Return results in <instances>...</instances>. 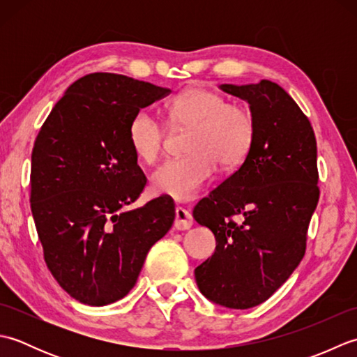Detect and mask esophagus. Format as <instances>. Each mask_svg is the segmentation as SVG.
I'll list each match as a JSON object with an SVG mask.
<instances>
[{
    "instance_id": "34e87169",
    "label": "esophagus",
    "mask_w": 357,
    "mask_h": 357,
    "mask_svg": "<svg viewBox=\"0 0 357 357\" xmlns=\"http://www.w3.org/2000/svg\"><path fill=\"white\" fill-rule=\"evenodd\" d=\"M192 225H193V218L190 215V211L183 207H176V210H174V229L188 230Z\"/></svg>"
}]
</instances>
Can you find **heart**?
<instances>
[{"mask_svg": "<svg viewBox=\"0 0 357 357\" xmlns=\"http://www.w3.org/2000/svg\"><path fill=\"white\" fill-rule=\"evenodd\" d=\"M170 124L176 130H190L187 156L169 159L150 178L156 195L176 201L193 199L213 176L216 164L236 169L244 162L256 138L253 113L244 105L230 104L221 93L190 87L167 105ZM165 126L153 113L141 109L128 124V142L135 156L153 164L165 146Z\"/></svg>", "mask_w": 357, "mask_h": 357, "instance_id": "obj_1", "label": "heart"}]
</instances>
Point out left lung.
<instances>
[{
	"instance_id": "1",
	"label": "left lung",
	"mask_w": 357,
	"mask_h": 357,
	"mask_svg": "<svg viewBox=\"0 0 357 357\" xmlns=\"http://www.w3.org/2000/svg\"><path fill=\"white\" fill-rule=\"evenodd\" d=\"M219 89L248 102L256 138L239 169L193 210L216 239L195 279L213 304L245 310L267 301L305 255L319 201L317 147L308 118L276 82Z\"/></svg>"
}]
</instances>
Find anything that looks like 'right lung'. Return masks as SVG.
<instances>
[{"label":"right lung","instance_id":"add662e5","mask_svg":"<svg viewBox=\"0 0 357 357\" xmlns=\"http://www.w3.org/2000/svg\"><path fill=\"white\" fill-rule=\"evenodd\" d=\"M170 93L124 75L90 73L66 90L36 136L30 207L38 238L53 278L81 304L123 299L174 221L165 196L128 208L147 183L128 124Z\"/></svg>","mask_w":357,"mask_h":357}]
</instances>
